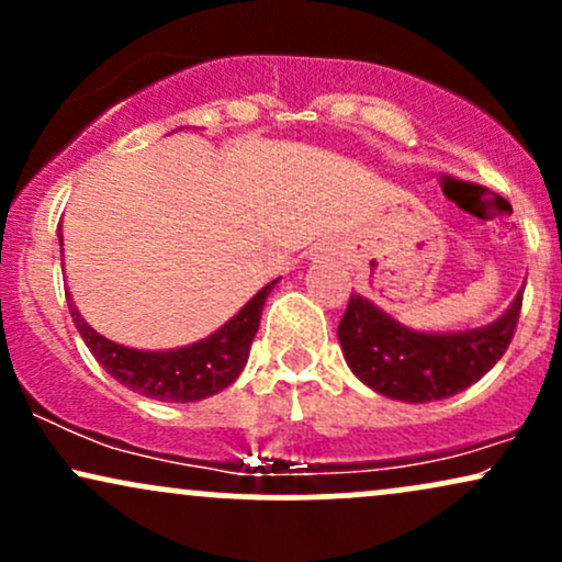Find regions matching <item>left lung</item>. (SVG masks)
I'll return each instance as SVG.
<instances>
[{
  "instance_id": "1",
  "label": "left lung",
  "mask_w": 562,
  "mask_h": 562,
  "mask_svg": "<svg viewBox=\"0 0 562 562\" xmlns=\"http://www.w3.org/2000/svg\"><path fill=\"white\" fill-rule=\"evenodd\" d=\"M524 290L494 322L473 330H412L364 295L353 293L338 325L348 370L393 402H441L470 389L499 362L518 325Z\"/></svg>"
}]
</instances>
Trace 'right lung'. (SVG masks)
Instances as JSON below:
<instances>
[{
    "mask_svg": "<svg viewBox=\"0 0 562 562\" xmlns=\"http://www.w3.org/2000/svg\"><path fill=\"white\" fill-rule=\"evenodd\" d=\"M57 237L63 245L60 232H57ZM277 282H280V277L263 285L218 330L195 340V344L164 348V351H145V348L108 340L81 317L74 295L66 293V301L76 330L108 375L126 385L128 391L139 393V396L156 398V402L190 404L224 391L240 375L245 362H248L250 344L259 333L263 303H267V295L272 293Z\"/></svg>",
    "mask_w": 562,
    "mask_h": 562,
    "instance_id": "right-lung-1",
    "label": "right lung"
}]
</instances>
